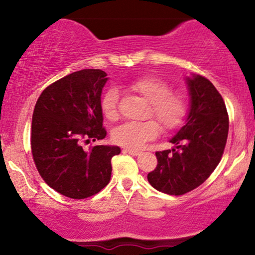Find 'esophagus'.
<instances>
[{
    "label": "esophagus",
    "mask_w": 255,
    "mask_h": 255,
    "mask_svg": "<svg viewBox=\"0 0 255 255\" xmlns=\"http://www.w3.org/2000/svg\"><path fill=\"white\" fill-rule=\"evenodd\" d=\"M124 151L127 152V153L131 154V156H139V154H140V151L139 150H134V148H129V147L124 148Z\"/></svg>",
    "instance_id": "1"
}]
</instances>
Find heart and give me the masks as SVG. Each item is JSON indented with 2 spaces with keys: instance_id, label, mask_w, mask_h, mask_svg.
<instances>
[{
  "instance_id": "b5f03b06",
  "label": "heart",
  "mask_w": 255,
  "mask_h": 255,
  "mask_svg": "<svg viewBox=\"0 0 255 255\" xmlns=\"http://www.w3.org/2000/svg\"><path fill=\"white\" fill-rule=\"evenodd\" d=\"M130 90L139 93L150 103L148 118L153 116L166 130L177 128L183 122L188 110V101L181 92H171L165 81L153 77H142L131 81ZM120 92L116 87H110L102 97L101 108L104 116L109 120L118 118ZM159 125L154 120L144 122H126L113 131L116 144L129 148H139L148 140L159 134Z\"/></svg>"
}]
</instances>
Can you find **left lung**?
Returning <instances> with one entry per match:
<instances>
[{
    "label": "left lung",
    "mask_w": 255,
    "mask_h": 255,
    "mask_svg": "<svg viewBox=\"0 0 255 255\" xmlns=\"http://www.w3.org/2000/svg\"><path fill=\"white\" fill-rule=\"evenodd\" d=\"M189 111L186 124L170 139L171 150L156 152L158 164L147 180L157 191L182 195L204 183L221 162L229 130L227 108L209 79L186 78Z\"/></svg>",
    "instance_id": "1"
}]
</instances>
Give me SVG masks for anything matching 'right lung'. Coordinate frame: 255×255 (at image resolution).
<instances>
[{"label":"right lung","mask_w":255,"mask_h":255,"mask_svg":"<svg viewBox=\"0 0 255 255\" xmlns=\"http://www.w3.org/2000/svg\"><path fill=\"white\" fill-rule=\"evenodd\" d=\"M102 69H83L55 81L38 98L32 116L31 148L45 183L60 194L85 199L109 183L119 146L83 142L104 139L101 96L108 81Z\"/></svg>","instance_id":"add662e5"}]
</instances>
